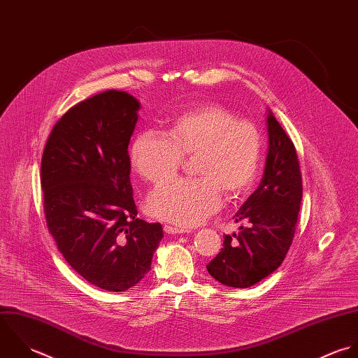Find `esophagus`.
<instances>
[{"mask_svg":"<svg viewBox=\"0 0 358 358\" xmlns=\"http://www.w3.org/2000/svg\"><path fill=\"white\" fill-rule=\"evenodd\" d=\"M164 232H165V234H168V235H182V234H186V232H189V231H187V229L178 228V227L165 225V227H164Z\"/></svg>","mask_w":358,"mask_h":358,"instance_id":"34e87169","label":"esophagus"}]
</instances>
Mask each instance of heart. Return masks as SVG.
<instances>
[{
  "instance_id": "obj_1",
  "label": "heart",
  "mask_w": 358,
  "mask_h": 358,
  "mask_svg": "<svg viewBox=\"0 0 358 358\" xmlns=\"http://www.w3.org/2000/svg\"><path fill=\"white\" fill-rule=\"evenodd\" d=\"M264 141L251 120L217 103H204L179 114L168 137L141 131L131 143L130 161L147 182H164L196 157L199 178L161 183L148 196L152 217L179 227H194L218 210L221 192L231 200L245 196L257 182Z\"/></svg>"
}]
</instances>
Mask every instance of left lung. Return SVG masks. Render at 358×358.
Here are the masks:
<instances>
[{"mask_svg": "<svg viewBox=\"0 0 358 358\" xmlns=\"http://www.w3.org/2000/svg\"><path fill=\"white\" fill-rule=\"evenodd\" d=\"M266 122L269 148L262 180L234 217L241 224L240 232L227 235L207 265L213 278L238 289L255 285L282 264L294 238L303 197L296 147L272 113Z\"/></svg>", "mask_w": 358, "mask_h": 358, "instance_id": "8db88e82", "label": "left lung"}]
</instances>
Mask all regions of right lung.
Wrapping results in <instances>:
<instances>
[{"label":"right lung","instance_id":"add662e5","mask_svg":"<svg viewBox=\"0 0 358 358\" xmlns=\"http://www.w3.org/2000/svg\"><path fill=\"white\" fill-rule=\"evenodd\" d=\"M138 101L107 90L69 108L41 158L43 207L66 262L92 285L124 292L151 269L161 224L137 218L127 145Z\"/></svg>","mask_w":358,"mask_h":358}]
</instances>
